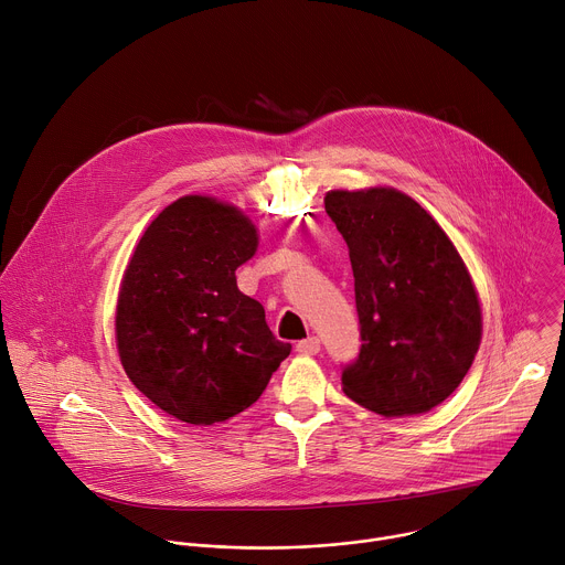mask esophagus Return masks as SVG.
<instances>
[{"instance_id": "obj_1", "label": "esophagus", "mask_w": 565, "mask_h": 565, "mask_svg": "<svg viewBox=\"0 0 565 565\" xmlns=\"http://www.w3.org/2000/svg\"><path fill=\"white\" fill-rule=\"evenodd\" d=\"M295 349H297V353H301V355H315V353H319L321 344H319V340L312 335V338H308V340L297 342Z\"/></svg>"}]
</instances>
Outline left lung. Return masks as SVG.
Segmentation results:
<instances>
[{"label":"left lung","instance_id":"obj_1","mask_svg":"<svg viewBox=\"0 0 565 565\" xmlns=\"http://www.w3.org/2000/svg\"><path fill=\"white\" fill-rule=\"evenodd\" d=\"M327 214L349 246L362 347L344 393L386 418L447 399L480 344L471 277L440 225L397 190L329 192Z\"/></svg>","mask_w":565,"mask_h":565}]
</instances>
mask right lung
Instances as JSON below:
<instances>
[{
	"mask_svg": "<svg viewBox=\"0 0 565 565\" xmlns=\"http://www.w3.org/2000/svg\"><path fill=\"white\" fill-rule=\"evenodd\" d=\"M257 250L236 207L183 196L145 230L125 270L116 342L120 362L158 409L188 423H223L259 399L290 355L264 306L234 270Z\"/></svg>",
	"mask_w": 565,
	"mask_h": 565,
	"instance_id": "1",
	"label": "right lung"
}]
</instances>
